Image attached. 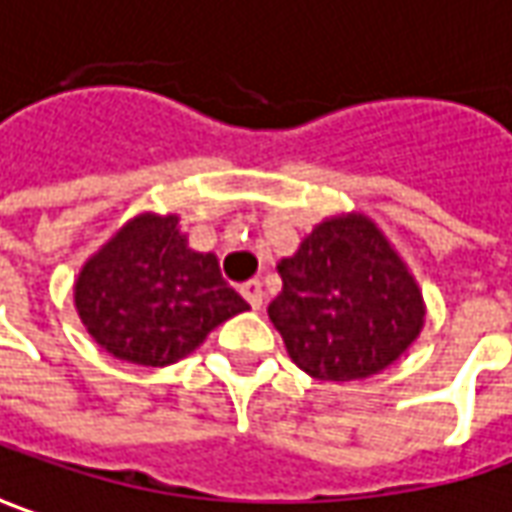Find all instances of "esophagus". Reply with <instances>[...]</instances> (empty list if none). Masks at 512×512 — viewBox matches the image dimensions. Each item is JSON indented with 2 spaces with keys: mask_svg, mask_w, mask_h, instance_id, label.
<instances>
[{
  "mask_svg": "<svg viewBox=\"0 0 512 512\" xmlns=\"http://www.w3.org/2000/svg\"><path fill=\"white\" fill-rule=\"evenodd\" d=\"M240 294L249 300V306H252V309H260V306H263V286H260V280H249V283H243V286H240Z\"/></svg>",
  "mask_w": 512,
  "mask_h": 512,
  "instance_id": "esophagus-1",
  "label": "esophagus"
}]
</instances>
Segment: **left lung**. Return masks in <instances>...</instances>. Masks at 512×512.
Returning <instances> with one entry per match:
<instances>
[{
	"label": "left lung",
	"mask_w": 512,
	"mask_h": 512,
	"mask_svg": "<svg viewBox=\"0 0 512 512\" xmlns=\"http://www.w3.org/2000/svg\"><path fill=\"white\" fill-rule=\"evenodd\" d=\"M283 289L269 306L291 362L323 382L374 377L425 326V300L408 263L362 212L320 221L277 263Z\"/></svg>",
	"instance_id": "8db88e82"
}]
</instances>
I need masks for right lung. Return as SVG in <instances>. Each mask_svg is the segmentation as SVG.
Listing matches in <instances>:
<instances>
[{"label":"right lung","mask_w":512,"mask_h":512,"mask_svg":"<svg viewBox=\"0 0 512 512\" xmlns=\"http://www.w3.org/2000/svg\"><path fill=\"white\" fill-rule=\"evenodd\" d=\"M178 215L141 212L73 283V303L87 334L110 357L144 368L184 360L249 303L223 280L218 257L189 249Z\"/></svg>","instance_id":"1"}]
</instances>
